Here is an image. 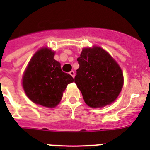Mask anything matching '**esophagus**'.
Returning a JSON list of instances; mask_svg holds the SVG:
<instances>
[{"mask_svg":"<svg viewBox=\"0 0 150 150\" xmlns=\"http://www.w3.org/2000/svg\"><path fill=\"white\" fill-rule=\"evenodd\" d=\"M69 74H71V76H72V77H74V76H75V73H74V71H71V72L69 73Z\"/></svg>","mask_w":150,"mask_h":150,"instance_id":"34e87169","label":"esophagus"}]
</instances>
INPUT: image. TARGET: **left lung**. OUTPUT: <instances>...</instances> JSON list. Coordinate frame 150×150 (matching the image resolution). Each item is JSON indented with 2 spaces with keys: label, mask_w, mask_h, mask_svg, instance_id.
Returning <instances> with one entry per match:
<instances>
[{
  "label": "left lung",
  "mask_w": 150,
  "mask_h": 150,
  "mask_svg": "<svg viewBox=\"0 0 150 150\" xmlns=\"http://www.w3.org/2000/svg\"><path fill=\"white\" fill-rule=\"evenodd\" d=\"M74 82L90 107H103L116 100L123 86L121 67L104 49L84 48L77 59Z\"/></svg>",
  "instance_id": "1"
}]
</instances>
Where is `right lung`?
I'll return each instance as SVG.
<instances>
[{
    "instance_id": "right-lung-1",
    "label": "right lung",
    "mask_w": 150,
    "mask_h": 150,
    "mask_svg": "<svg viewBox=\"0 0 150 150\" xmlns=\"http://www.w3.org/2000/svg\"><path fill=\"white\" fill-rule=\"evenodd\" d=\"M51 49L41 48L33 55L22 76V86L28 98L50 108L59 104L67 86L74 82L70 74L62 71Z\"/></svg>"
}]
</instances>
